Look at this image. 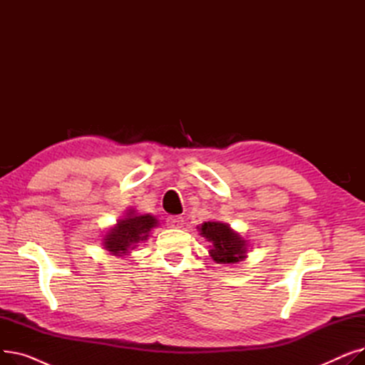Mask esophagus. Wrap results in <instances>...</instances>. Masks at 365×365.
I'll return each instance as SVG.
<instances>
[{"mask_svg":"<svg viewBox=\"0 0 365 365\" xmlns=\"http://www.w3.org/2000/svg\"><path fill=\"white\" fill-rule=\"evenodd\" d=\"M167 225L170 227H182L183 226V217H180V216H170L167 219Z\"/></svg>","mask_w":365,"mask_h":365,"instance_id":"obj_1","label":"esophagus"}]
</instances>
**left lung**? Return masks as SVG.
Here are the masks:
<instances>
[{
  "instance_id": "1",
  "label": "left lung",
  "mask_w": 365,
  "mask_h": 365,
  "mask_svg": "<svg viewBox=\"0 0 365 365\" xmlns=\"http://www.w3.org/2000/svg\"><path fill=\"white\" fill-rule=\"evenodd\" d=\"M200 235L210 242L208 256L219 264H235L247 259L250 244L227 223L208 220L198 226Z\"/></svg>"
}]
</instances>
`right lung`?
Wrapping results in <instances>:
<instances>
[{
  "label": "right lung",
  "mask_w": 365,
  "mask_h": 365,
  "mask_svg": "<svg viewBox=\"0 0 365 365\" xmlns=\"http://www.w3.org/2000/svg\"><path fill=\"white\" fill-rule=\"evenodd\" d=\"M160 225L153 215H139L130 207L125 215L110 226L102 238L105 250L115 257H125L138 247L139 242L150 237L153 227Z\"/></svg>",
  "instance_id": "right-lung-1"
}]
</instances>
